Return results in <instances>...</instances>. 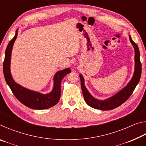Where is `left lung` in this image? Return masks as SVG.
<instances>
[{"mask_svg":"<svg viewBox=\"0 0 146 146\" xmlns=\"http://www.w3.org/2000/svg\"><path fill=\"white\" fill-rule=\"evenodd\" d=\"M129 37L131 43L135 49V71L132 78L122 90H121L115 95L107 98V99H97L91 95L87 88H86L84 84V78L82 74L79 75L84 98L86 102L91 108L100 110H111L118 107L129 98L135 89L136 86L139 82L142 73V65L140 60L139 49H138L137 44L132 40L130 35H129Z\"/></svg>","mask_w":146,"mask_h":146,"instance_id":"left-lung-1","label":"left lung"}]
</instances>
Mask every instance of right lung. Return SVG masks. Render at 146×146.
<instances>
[{
    "instance_id": "right-lung-1",
    "label": "right lung",
    "mask_w": 146,
    "mask_h": 146,
    "mask_svg": "<svg viewBox=\"0 0 146 146\" xmlns=\"http://www.w3.org/2000/svg\"><path fill=\"white\" fill-rule=\"evenodd\" d=\"M18 35V29L15 35L7 46L3 63V72L7 84L10 88L17 99L24 105L33 110H45L56 105L60 100L61 94V81L67 74L71 73L70 68L58 71L53 77V88L50 93L42 94L29 90L17 84L13 80L10 70L11 51L15 41Z\"/></svg>"
}]
</instances>
